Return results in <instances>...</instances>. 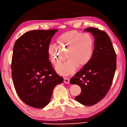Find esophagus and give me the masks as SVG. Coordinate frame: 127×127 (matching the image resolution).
Here are the masks:
<instances>
[{
	"label": "esophagus",
	"mask_w": 127,
	"mask_h": 127,
	"mask_svg": "<svg viewBox=\"0 0 127 127\" xmlns=\"http://www.w3.org/2000/svg\"><path fill=\"white\" fill-rule=\"evenodd\" d=\"M64 82L66 84L69 83V79L68 78H64Z\"/></svg>",
	"instance_id": "obj_1"
}]
</instances>
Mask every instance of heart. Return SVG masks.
I'll return each mask as SVG.
<instances>
[{"label":"heart","mask_w":127,"mask_h":127,"mask_svg":"<svg viewBox=\"0 0 127 127\" xmlns=\"http://www.w3.org/2000/svg\"><path fill=\"white\" fill-rule=\"evenodd\" d=\"M57 44L50 43L47 51L51 61L56 65L66 58L65 63L56 67V71L63 76H68L76 71L77 67L86 65L91 60L94 51V39L89 33L70 31L61 35Z\"/></svg>","instance_id":"heart-1"}]
</instances>
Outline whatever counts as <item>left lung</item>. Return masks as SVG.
Masks as SVG:
<instances>
[{
	"label": "left lung",
	"mask_w": 127,
	"mask_h": 127,
	"mask_svg": "<svg viewBox=\"0 0 127 127\" xmlns=\"http://www.w3.org/2000/svg\"><path fill=\"white\" fill-rule=\"evenodd\" d=\"M85 31L94 37V51L91 60L71 79L82 92L75 99L83 105L92 106L107 94L112 85L116 69V54L109 36L96 28H87Z\"/></svg>",
	"instance_id": "obj_1"
}]
</instances>
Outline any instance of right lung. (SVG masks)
Returning <instances> with one entry per match:
<instances>
[{
  "label": "right lung",
  "mask_w": 127,
  "mask_h": 127,
  "mask_svg": "<svg viewBox=\"0 0 127 127\" xmlns=\"http://www.w3.org/2000/svg\"><path fill=\"white\" fill-rule=\"evenodd\" d=\"M58 30H33L25 33L15 43L11 74L17 94L30 106L47 105L56 85L64 81L49 60L48 45Z\"/></svg>",
  "instance_id": "1"
}]
</instances>
